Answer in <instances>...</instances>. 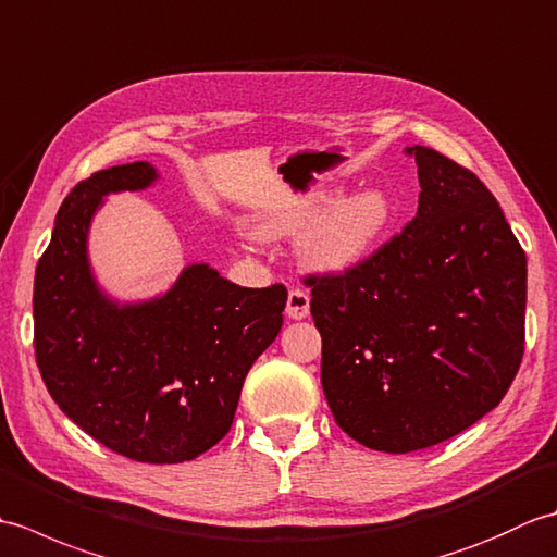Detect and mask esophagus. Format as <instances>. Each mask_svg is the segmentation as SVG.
<instances>
[{"label": "esophagus", "instance_id": "obj_1", "mask_svg": "<svg viewBox=\"0 0 557 557\" xmlns=\"http://www.w3.org/2000/svg\"><path fill=\"white\" fill-rule=\"evenodd\" d=\"M287 315L292 321H301V318L309 315L311 311V297L299 287H292L289 289V297H287Z\"/></svg>", "mask_w": 557, "mask_h": 557}]
</instances>
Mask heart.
<instances>
[{"instance_id":"obj_1","label":"heart","mask_w":557,"mask_h":557,"mask_svg":"<svg viewBox=\"0 0 557 557\" xmlns=\"http://www.w3.org/2000/svg\"><path fill=\"white\" fill-rule=\"evenodd\" d=\"M325 200H311L275 212L260 222L256 232L263 239H277L306 228L299 242L304 263L323 272H342L369 258L395 222L393 200L377 188L342 198L321 216Z\"/></svg>"}]
</instances>
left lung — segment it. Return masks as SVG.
Segmentation results:
<instances>
[{
  "instance_id": "1",
  "label": "left lung",
  "mask_w": 557,
  "mask_h": 557,
  "mask_svg": "<svg viewBox=\"0 0 557 557\" xmlns=\"http://www.w3.org/2000/svg\"><path fill=\"white\" fill-rule=\"evenodd\" d=\"M417 218L345 272L304 277L337 425L381 453L447 441L500 405L524 354L527 256L474 172L433 148Z\"/></svg>"
}]
</instances>
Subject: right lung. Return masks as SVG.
Returning a JSON list of instances; mask_svg holds the SVG:
<instances>
[{
	"instance_id": "add662e5",
	"label": "right lung",
	"mask_w": 557,
	"mask_h": 557,
	"mask_svg": "<svg viewBox=\"0 0 557 557\" xmlns=\"http://www.w3.org/2000/svg\"><path fill=\"white\" fill-rule=\"evenodd\" d=\"M156 180L150 162H132L71 188L35 270L33 345L71 421L116 455L176 465L232 429L244 377L282 327L287 289L239 287L194 263L162 297L112 301L88 263L90 220L102 196Z\"/></svg>"
}]
</instances>
